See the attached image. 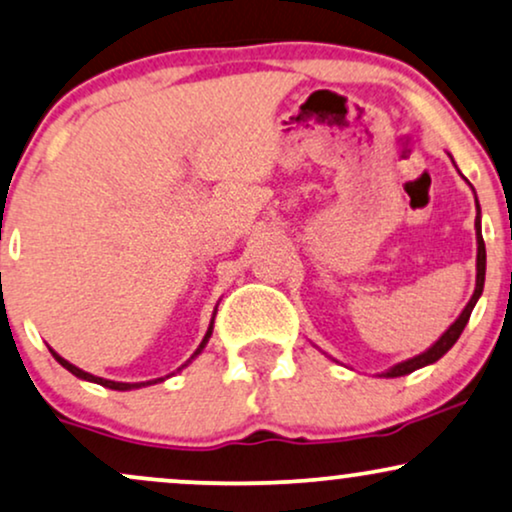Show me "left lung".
Here are the masks:
<instances>
[{"instance_id":"obj_1","label":"left lung","mask_w":512,"mask_h":512,"mask_svg":"<svg viewBox=\"0 0 512 512\" xmlns=\"http://www.w3.org/2000/svg\"><path fill=\"white\" fill-rule=\"evenodd\" d=\"M465 181H467V178H465ZM474 205H477V219H474V233H477V281H474V293H472L470 303L465 305V310L460 312L458 319H455V322L448 326L446 331H443V334L439 336V341L432 343V346L424 350V353L389 367L386 372H381L379 377L396 379V377H405V374L415 372V369L434 365L436 360H441V357L455 346V341H458L460 334H463V329L467 326V319H470L474 305H477L479 295H482V291H484V276H486V248H484V238H482V209H479L477 195H474Z\"/></svg>"}]
</instances>
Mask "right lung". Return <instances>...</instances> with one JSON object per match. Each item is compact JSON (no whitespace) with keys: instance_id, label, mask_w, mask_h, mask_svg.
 I'll return each instance as SVG.
<instances>
[{"instance_id":"obj_1","label":"right lung","mask_w":512,"mask_h":512,"mask_svg":"<svg viewBox=\"0 0 512 512\" xmlns=\"http://www.w3.org/2000/svg\"><path fill=\"white\" fill-rule=\"evenodd\" d=\"M214 315H217V307H214ZM214 315H212V322H209V326H207V334H205V338H202V343H200V346H197L195 353L190 355V360L186 362V365L178 367L176 372H181L183 367H188L190 362H193L195 357L200 355L202 350H205V346L209 343V338H212V331H214ZM49 350H52V348H49ZM52 355H54V360H57L61 367L69 369V372L73 374V377H78V379H83V381H92V384H100V386H104V389H112V391H133V389H143V386H152V384H157V381H164V379H152V381H135V384H128V381L102 379V377H95V374H90V372H83V369L76 367V365H71L69 360H64V357H61L59 353H54V350H52Z\"/></svg>"}]
</instances>
